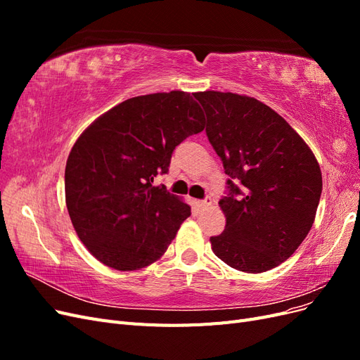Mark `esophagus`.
Returning a JSON list of instances; mask_svg holds the SVG:
<instances>
[{"mask_svg":"<svg viewBox=\"0 0 360 360\" xmlns=\"http://www.w3.org/2000/svg\"><path fill=\"white\" fill-rule=\"evenodd\" d=\"M210 204H212V198H205V200H202V201H197V202H195V207H197L198 212H202V210H205L207 207H209Z\"/></svg>","mask_w":360,"mask_h":360,"instance_id":"obj_1","label":"esophagus"}]
</instances>
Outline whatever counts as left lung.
<instances>
[{
	"label": "left lung",
	"instance_id": "1",
	"mask_svg": "<svg viewBox=\"0 0 360 360\" xmlns=\"http://www.w3.org/2000/svg\"><path fill=\"white\" fill-rule=\"evenodd\" d=\"M193 96L230 177L219 201L225 230L210 237L213 252L246 274L274 269L296 252L314 224L323 189L319 162L296 130L254 97Z\"/></svg>",
	"mask_w": 360,
	"mask_h": 360
}]
</instances>
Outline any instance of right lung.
<instances>
[{"instance_id":"obj_1","label":"right lung","mask_w":360,"mask_h":360,"mask_svg":"<svg viewBox=\"0 0 360 360\" xmlns=\"http://www.w3.org/2000/svg\"><path fill=\"white\" fill-rule=\"evenodd\" d=\"M204 123L191 93L169 91L127 99L84 130L66 163V204L76 234L101 263L138 270L165 254L191 207L153 180Z\"/></svg>"}]
</instances>
